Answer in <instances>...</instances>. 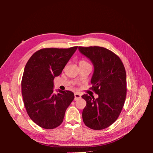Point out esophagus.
I'll use <instances>...</instances> for the list:
<instances>
[{
	"label": "esophagus",
	"instance_id": "esophagus-1",
	"mask_svg": "<svg viewBox=\"0 0 153 153\" xmlns=\"http://www.w3.org/2000/svg\"><path fill=\"white\" fill-rule=\"evenodd\" d=\"M80 98H81V95H79V93H74V100H78V99H79Z\"/></svg>",
	"mask_w": 153,
	"mask_h": 153
}]
</instances>
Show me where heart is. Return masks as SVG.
<instances>
[{
	"mask_svg": "<svg viewBox=\"0 0 153 153\" xmlns=\"http://www.w3.org/2000/svg\"><path fill=\"white\" fill-rule=\"evenodd\" d=\"M84 63H87V62H86L84 61V60H81V61L79 62V64H84Z\"/></svg>",
	"mask_w": 153,
	"mask_h": 153,
	"instance_id": "b5f03b06",
	"label": "heart"
}]
</instances>
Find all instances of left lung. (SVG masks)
<instances>
[{
  "mask_svg": "<svg viewBox=\"0 0 153 153\" xmlns=\"http://www.w3.org/2000/svg\"><path fill=\"white\" fill-rule=\"evenodd\" d=\"M79 51L91 61L94 66L91 80V89L97 99L85 94L87 105L82 112L85 124L95 130L108 128L118 119L126 97V73L120 58L101 47H78Z\"/></svg>",
  "mask_w": 153,
  "mask_h": 153,
  "instance_id": "8db88e82",
  "label": "left lung"
}]
</instances>
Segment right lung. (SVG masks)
<instances>
[{"mask_svg":"<svg viewBox=\"0 0 153 153\" xmlns=\"http://www.w3.org/2000/svg\"><path fill=\"white\" fill-rule=\"evenodd\" d=\"M77 48H43L25 65L21 83L24 105L30 118L44 129L59 126L74 99L70 91L58 89L54 94V79L61 74Z\"/></svg>","mask_w":153,"mask_h":153,"instance_id":"obj_1","label":"right lung"}]
</instances>
